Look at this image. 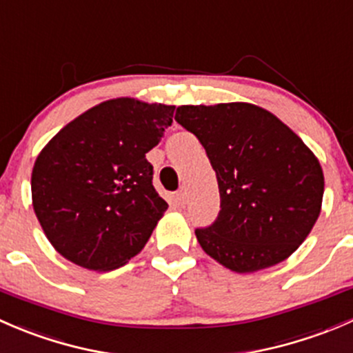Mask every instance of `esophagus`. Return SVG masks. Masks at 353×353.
<instances>
[{
  "mask_svg": "<svg viewBox=\"0 0 353 353\" xmlns=\"http://www.w3.org/2000/svg\"><path fill=\"white\" fill-rule=\"evenodd\" d=\"M174 199H176L177 205H184V201H186V190H179L176 194H174Z\"/></svg>",
  "mask_w": 353,
  "mask_h": 353,
  "instance_id": "obj_1",
  "label": "esophagus"
}]
</instances>
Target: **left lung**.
<instances>
[{
  "label": "left lung",
  "instance_id": "1",
  "mask_svg": "<svg viewBox=\"0 0 353 353\" xmlns=\"http://www.w3.org/2000/svg\"><path fill=\"white\" fill-rule=\"evenodd\" d=\"M176 121L203 145L219 183V216L194 230L203 251L236 273L287 259L321 212L316 155L279 117L245 102L181 105Z\"/></svg>",
  "mask_w": 353,
  "mask_h": 353
}]
</instances>
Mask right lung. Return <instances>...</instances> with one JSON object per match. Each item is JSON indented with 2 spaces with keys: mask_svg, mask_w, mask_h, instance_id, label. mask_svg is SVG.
Masks as SVG:
<instances>
[{
  "mask_svg": "<svg viewBox=\"0 0 353 353\" xmlns=\"http://www.w3.org/2000/svg\"><path fill=\"white\" fill-rule=\"evenodd\" d=\"M176 105L121 97L68 123L39 154L32 205L49 243L94 272L126 265L167 210L145 154L172 124Z\"/></svg>",
  "mask_w": 353,
  "mask_h": 353,
  "instance_id": "right-lung-1",
  "label": "right lung"
}]
</instances>
